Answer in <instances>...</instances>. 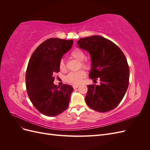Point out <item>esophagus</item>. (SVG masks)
Here are the masks:
<instances>
[{"label":"esophagus","mask_w":150,"mask_h":150,"mask_svg":"<svg viewBox=\"0 0 150 150\" xmlns=\"http://www.w3.org/2000/svg\"><path fill=\"white\" fill-rule=\"evenodd\" d=\"M72 87H73L74 89H76L79 87V85H73L72 86Z\"/></svg>","instance_id":"1"}]
</instances>
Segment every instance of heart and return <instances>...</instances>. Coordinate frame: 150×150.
I'll return each instance as SVG.
<instances>
[{"mask_svg": "<svg viewBox=\"0 0 150 150\" xmlns=\"http://www.w3.org/2000/svg\"><path fill=\"white\" fill-rule=\"evenodd\" d=\"M70 55L71 57L80 61L81 66L83 68H84V69H89L91 67V62L87 59H84L86 56L84 52L82 50L79 48H74L71 52ZM59 67L60 70L62 71H64L66 69V66L64 60L61 59L60 61ZM86 76V72L84 70H81L77 72H71L66 76V80L67 83H69L70 84H79L85 78Z\"/></svg>", "mask_w": 150, "mask_h": 150, "instance_id": "heart-1", "label": "heart"}]
</instances>
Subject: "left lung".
Segmentation results:
<instances>
[{"instance_id":"1","label":"left lung","mask_w":150,"mask_h":150,"mask_svg":"<svg viewBox=\"0 0 150 150\" xmlns=\"http://www.w3.org/2000/svg\"><path fill=\"white\" fill-rule=\"evenodd\" d=\"M78 44L91 55L89 78L101 81L99 85L88 86L86 104L98 112L113 110L122 101L129 85V69L124 53L114 42L99 35L81 38Z\"/></svg>"}]
</instances>
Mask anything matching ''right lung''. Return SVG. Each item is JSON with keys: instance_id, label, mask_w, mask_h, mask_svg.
Here are the masks:
<instances>
[{"instance_id": "1", "label": "right lung", "mask_w": 150, "mask_h": 150, "mask_svg": "<svg viewBox=\"0 0 150 150\" xmlns=\"http://www.w3.org/2000/svg\"><path fill=\"white\" fill-rule=\"evenodd\" d=\"M73 40L58 38L46 40L30 58L25 74L26 90L34 107L47 116H55L69 106L71 86L54 84V74L59 72L62 56L71 48Z\"/></svg>"}]
</instances>
